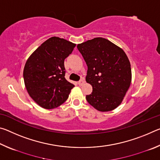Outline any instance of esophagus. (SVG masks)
<instances>
[{"label": "esophagus", "instance_id": "esophagus-1", "mask_svg": "<svg viewBox=\"0 0 160 160\" xmlns=\"http://www.w3.org/2000/svg\"><path fill=\"white\" fill-rule=\"evenodd\" d=\"M84 83H85V80H82V79H81V80H80L79 81H78V85H80V86L82 85Z\"/></svg>", "mask_w": 160, "mask_h": 160}]
</instances>
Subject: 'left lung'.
I'll return each instance as SVG.
<instances>
[{"mask_svg":"<svg viewBox=\"0 0 160 160\" xmlns=\"http://www.w3.org/2000/svg\"><path fill=\"white\" fill-rule=\"evenodd\" d=\"M88 66L86 81L92 92L88 102L99 112H109L122 102L131 82V63L122 48L97 37L77 46Z\"/></svg>","mask_w":160,"mask_h":160,"instance_id":"1","label":"left lung"}]
</instances>
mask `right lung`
I'll return each instance as SVG.
<instances>
[{
	"instance_id": "right-lung-1",
	"label": "right lung",
	"mask_w": 160,
	"mask_h": 160,
	"mask_svg": "<svg viewBox=\"0 0 160 160\" xmlns=\"http://www.w3.org/2000/svg\"><path fill=\"white\" fill-rule=\"evenodd\" d=\"M75 45L53 37L38 47L27 61L23 71L25 85L29 96L38 105L51 109L68 98L73 84L66 78L64 60Z\"/></svg>"
}]
</instances>
